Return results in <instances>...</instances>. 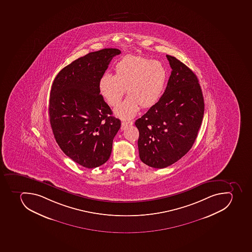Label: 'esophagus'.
<instances>
[{
  "label": "esophagus",
  "instance_id": "34e87169",
  "mask_svg": "<svg viewBox=\"0 0 252 252\" xmlns=\"http://www.w3.org/2000/svg\"><path fill=\"white\" fill-rule=\"evenodd\" d=\"M132 124H133L132 121H123L122 124H121V129H122V130H125V129L127 128L128 126L132 125Z\"/></svg>",
  "mask_w": 252,
  "mask_h": 252
}]
</instances>
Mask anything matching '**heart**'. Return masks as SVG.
Here are the masks:
<instances>
[{"mask_svg": "<svg viewBox=\"0 0 252 252\" xmlns=\"http://www.w3.org/2000/svg\"><path fill=\"white\" fill-rule=\"evenodd\" d=\"M167 72L158 61L140 57L126 56L115 66V75L105 73L99 81V91L111 106L122 100L125 89L128 96L115 114L120 118L131 119L140 108L157 103L163 93Z\"/></svg>", "mask_w": 252, "mask_h": 252, "instance_id": "heart-1", "label": "heart"}]
</instances>
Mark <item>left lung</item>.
I'll list each match as a JSON object with an SVG mask.
<instances>
[{"instance_id": "left-lung-1", "label": "left lung", "mask_w": 252, "mask_h": 252, "mask_svg": "<svg viewBox=\"0 0 252 252\" xmlns=\"http://www.w3.org/2000/svg\"><path fill=\"white\" fill-rule=\"evenodd\" d=\"M171 76L163 95L135 121L143 163L164 168L189 153L203 121L204 101L196 75L176 57L167 55Z\"/></svg>"}]
</instances>
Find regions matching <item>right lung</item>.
Returning a JSON list of instances; mask_svg holds the SVG:
<instances>
[{
	"label": "right lung",
	"instance_id": "obj_1",
	"mask_svg": "<svg viewBox=\"0 0 252 252\" xmlns=\"http://www.w3.org/2000/svg\"><path fill=\"white\" fill-rule=\"evenodd\" d=\"M121 53H89L61 70L52 85L49 114L56 141L67 157L87 168L108 161L121 127L99 91V80Z\"/></svg>",
	"mask_w": 252,
	"mask_h": 252
}]
</instances>
